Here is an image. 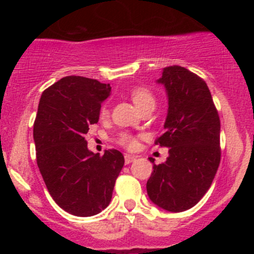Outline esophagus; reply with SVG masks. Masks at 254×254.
Listing matches in <instances>:
<instances>
[{"label": "esophagus", "instance_id": "34e87169", "mask_svg": "<svg viewBox=\"0 0 254 254\" xmlns=\"http://www.w3.org/2000/svg\"><path fill=\"white\" fill-rule=\"evenodd\" d=\"M124 159H125V165H130L131 162L135 161V160H136V156L130 155V154H125V155H124Z\"/></svg>", "mask_w": 254, "mask_h": 254}]
</instances>
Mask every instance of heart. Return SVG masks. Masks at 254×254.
<instances>
[{"label": "heart", "instance_id": "1", "mask_svg": "<svg viewBox=\"0 0 254 254\" xmlns=\"http://www.w3.org/2000/svg\"><path fill=\"white\" fill-rule=\"evenodd\" d=\"M130 97L132 103L135 104V106L141 111L144 107L150 106V105H155V99H154V95L151 94L149 89L144 88V87H135V88L131 89ZM107 115V109L103 106L100 109V117H105ZM118 142L122 145H125L127 148H132L135 145V138L132 136L129 135V133H122L119 136Z\"/></svg>", "mask_w": 254, "mask_h": 254}]
</instances>
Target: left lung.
Listing matches in <instances>:
<instances>
[{
    "label": "left lung",
    "mask_w": 254,
    "mask_h": 254,
    "mask_svg": "<svg viewBox=\"0 0 254 254\" xmlns=\"http://www.w3.org/2000/svg\"><path fill=\"white\" fill-rule=\"evenodd\" d=\"M168 99L164 133L155 143L168 157L147 182L149 199L159 208L182 212L202 199L221 160L220 118L205 81L179 65L167 66L156 81Z\"/></svg>",
    "instance_id": "left-lung-1"
}]
</instances>
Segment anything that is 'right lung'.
Listing matches in <instances>:
<instances>
[{
    "instance_id": "1",
    "label": "right lung",
    "mask_w": 254,
    "mask_h": 254,
    "mask_svg": "<svg viewBox=\"0 0 254 254\" xmlns=\"http://www.w3.org/2000/svg\"><path fill=\"white\" fill-rule=\"evenodd\" d=\"M110 94V84L66 76L44 90L38 106L33 125L38 167L52 199L75 216H93L109 205L124 166L119 150L100 156L84 139Z\"/></svg>"
}]
</instances>
